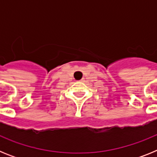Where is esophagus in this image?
<instances>
[{"mask_svg":"<svg viewBox=\"0 0 157 157\" xmlns=\"http://www.w3.org/2000/svg\"><path fill=\"white\" fill-rule=\"evenodd\" d=\"M80 81H82V82H83V81H84V78H82V79H81V80H80Z\"/></svg>","mask_w":157,"mask_h":157,"instance_id":"obj_1","label":"esophagus"}]
</instances>
